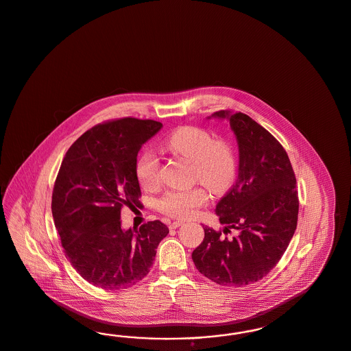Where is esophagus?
Wrapping results in <instances>:
<instances>
[{"label": "esophagus", "mask_w": 351, "mask_h": 351, "mask_svg": "<svg viewBox=\"0 0 351 351\" xmlns=\"http://www.w3.org/2000/svg\"><path fill=\"white\" fill-rule=\"evenodd\" d=\"M182 225H184L182 221H175V222H171V223H169V228H178V227H180V226Z\"/></svg>", "instance_id": "1"}]
</instances>
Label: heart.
Here are the masks:
<instances>
[{
    "label": "heart",
    "mask_w": 351,
    "mask_h": 351,
    "mask_svg": "<svg viewBox=\"0 0 351 351\" xmlns=\"http://www.w3.org/2000/svg\"><path fill=\"white\" fill-rule=\"evenodd\" d=\"M171 152L192 162V175L211 192L222 193L230 188L237 176V155L223 141H215L208 130L197 126H182L172 132L166 140ZM136 176L145 189H155L160 184V158L147 149L141 153L136 163ZM209 201L202 186L178 188L166 192L158 201L163 214L186 219Z\"/></svg>",
    "instance_id": "obj_1"
}]
</instances>
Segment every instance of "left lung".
Wrapping results in <instances>:
<instances>
[{"instance_id": "left-lung-1", "label": "left lung", "mask_w": 351, "mask_h": 351, "mask_svg": "<svg viewBox=\"0 0 351 351\" xmlns=\"http://www.w3.org/2000/svg\"><path fill=\"white\" fill-rule=\"evenodd\" d=\"M228 119L239 147L238 179L217 204L222 231L205 226V238L192 253L198 271L228 287L263 280L278 264L298 223L299 199L289 155L265 128L245 113L218 111Z\"/></svg>"}]
</instances>
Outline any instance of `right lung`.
Wrapping results in <instances>:
<instances>
[{"label":"right lung","mask_w":351,"mask_h":351,"mask_svg":"<svg viewBox=\"0 0 351 351\" xmlns=\"http://www.w3.org/2000/svg\"><path fill=\"white\" fill-rule=\"evenodd\" d=\"M162 124L125 117L93 126L62 159L52 215L71 267L88 283L121 290L145 278L169 227L160 221L121 228V208L141 206L136 176L142 145Z\"/></svg>","instance_id":"obj_1"}]
</instances>
